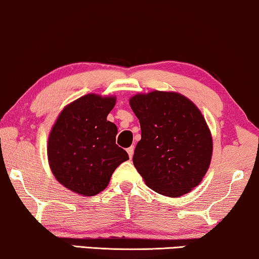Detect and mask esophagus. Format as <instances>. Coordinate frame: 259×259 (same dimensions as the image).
Segmentation results:
<instances>
[{
  "label": "esophagus",
  "mask_w": 259,
  "mask_h": 259,
  "mask_svg": "<svg viewBox=\"0 0 259 259\" xmlns=\"http://www.w3.org/2000/svg\"><path fill=\"white\" fill-rule=\"evenodd\" d=\"M134 146H132V147H129V148L126 149V152H127V155H129V158L132 159L133 158V155H134Z\"/></svg>",
  "instance_id": "obj_1"
}]
</instances>
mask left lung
Returning a JSON list of instances; mask_svg holds the SVG:
<instances>
[{"label":"left lung","mask_w":259,"mask_h":259,"mask_svg":"<svg viewBox=\"0 0 259 259\" xmlns=\"http://www.w3.org/2000/svg\"><path fill=\"white\" fill-rule=\"evenodd\" d=\"M130 106L141 125L133 162L147 186L169 197L197 186L212 153L201 111L182 94L160 91L134 96Z\"/></svg>","instance_id":"8db88e82"}]
</instances>
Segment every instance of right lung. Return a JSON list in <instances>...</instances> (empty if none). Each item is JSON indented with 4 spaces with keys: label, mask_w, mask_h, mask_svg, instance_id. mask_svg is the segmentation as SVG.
<instances>
[{
    "label": "right lung",
    "mask_w": 259,
    "mask_h": 259,
    "mask_svg": "<svg viewBox=\"0 0 259 259\" xmlns=\"http://www.w3.org/2000/svg\"><path fill=\"white\" fill-rule=\"evenodd\" d=\"M114 104V98L87 94L65 107L52 127L48 142L51 171L76 194H99L114 169L129 160L116 145V124L107 120Z\"/></svg>",
    "instance_id": "obj_1"
}]
</instances>
